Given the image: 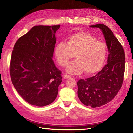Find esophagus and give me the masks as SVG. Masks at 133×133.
<instances>
[{
  "label": "esophagus",
  "instance_id": "obj_1",
  "mask_svg": "<svg viewBox=\"0 0 133 133\" xmlns=\"http://www.w3.org/2000/svg\"><path fill=\"white\" fill-rule=\"evenodd\" d=\"M70 77H72L71 76H69V75H64V78H70Z\"/></svg>",
  "mask_w": 133,
  "mask_h": 133
}]
</instances>
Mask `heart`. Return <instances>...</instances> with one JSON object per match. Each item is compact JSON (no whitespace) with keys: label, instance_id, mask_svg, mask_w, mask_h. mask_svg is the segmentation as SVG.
<instances>
[{"label":"heart","instance_id":"heart-1","mask_svg":"<svg viewBox=\"0 0 133 133\" xmlns=\"http://www.w3.org/2000/svg\"><path fill=\"white\" fill-rule=\"evenodd\" d=\"M55 53L62 67L66 66L75 55L76 60L67 66L68 73L78 75L84 71L85 75H91L102 67L107 56V48L104 43L89 33L78 32L70 36L67 43H58Z\"/></svg>","mask_w":133,"mask_h":133}]
</instances>
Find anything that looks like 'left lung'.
I'll return each instance as SVG.
<instances>
[{"label":"left lung","instance_id":"obj_1","mask_svg":"<svg viewBox=\"0 0 133 133\" xmlns=\"http://www.w3.org/2000/svg\"><path fill=\"white\" fill-rule=\"evenodd\" d=\"M102 30L109 50L107 64L93 77L77 82L78 97L83 104L97 107L114 98L122 86L125 71V53L112 31L104 24L90 26Z\"/></svg>","mask_w":133,"mask_h":133}]
</instances>
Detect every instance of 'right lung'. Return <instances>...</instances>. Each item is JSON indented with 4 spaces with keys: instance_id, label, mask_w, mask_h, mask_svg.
Returning <instances> with one entry per match:
<instances>
[{
    "instance_id": "right-lung-1",
    "label": "right lung",
    "mask_w": 133,
    "mask_h": 133,
    "mask_svg": "<svg viewBox=\"0 0 133 133\" xmlns=\"http://www.w3.org/2000/svg\"><path fill=\"white\" fill-rule=\"evenodd\" d=\"M56 26H35L18 39L10 64L11 80L24 100L36 106L54 102L61 83L62 72L53 60Z\"/></svg>"
}]
</instances>
